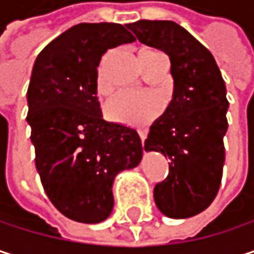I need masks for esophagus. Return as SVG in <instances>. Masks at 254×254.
<instances>
[{
    "instance_id": "34e87169",
    "label": "esophagus",
    "mask_w": 254,
    "mask_h": 254,
    "mask_svg": "<svg viewBox=\"0 0 254 254\" xmlns=\"http://www.w3.org/2000/svg\"><path fill=\"white\" fill-rule=\"evenodd\" d=\"M138 133H139V138H141V141H142V145H144V141H145V136H147V133H145V130H142V129H139V130H138Z\"/></svg>"
}]
</instances>
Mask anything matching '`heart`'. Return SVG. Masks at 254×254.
Here are the masks:
<instances>
[{"label":"heart","mask_w":254,"mask_h":254,"mask_svg":"<svg viewBox=\"0 0 254 254\" xmlns=\"http://www.w3.org/2000/svg\"><path fill=\"white\" fill-rule=\"evenodd\" d=\"M156 54L160 53L154 50H145L141 53L139 64L142 70L145 69L147 62ZM107 63H109V56H106L101 60L97 69L95 85L100 94H106L110 89L107 80ZM162 112H163V103L160 97L150 92L133 94V92L122 91L113 95L104 106V115L109 121L127 127H144L153 122L154 119H157L162 115Z\"/></svg>","instance_id":"heart-1"}]
</instances>
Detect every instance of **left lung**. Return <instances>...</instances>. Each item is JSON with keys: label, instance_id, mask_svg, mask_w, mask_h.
I'll return each mask as SVG.
<instances>
[{"label": "left lung", "instance_id": "8db88e82", "mask_svg": "<svg viewBox=\"0 0 254 254\" xmlns=\"http://www.w3.org/2000/svg\"><path fill=\"white\" fill-rule=\"evenodd\" d=\"M136 38L169 56L174 98L151 127L144 142L169 159V172L154 187L159 210L184 219L215 200L224 174L228 129L227 88L210 51L171 20L129 23Z\"/></svg>", "mask_w": 254, "mask_h": 254}]
</instances>
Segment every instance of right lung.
Instances as JSON below:
<instances>
[{
	"mask_svg": "<svg viewBox=\"0 0 254 254\" xmlns=\"http://www.w3.org/2000/svg\"><path fill=\"white\" fill-rule=\"evenodd\" d=\"M135 36L119 23H79L38 56L27 89L35 165L50 201L66 218L98 224L113 209V179L135 168V129L103 119L97 98L101 57Z\"/></svg>",
	"mask_w": 254,
	"mask_h": 254,
	"instance_id": "right-lung-1",
	"label": "right lung"
}]
</instances>
